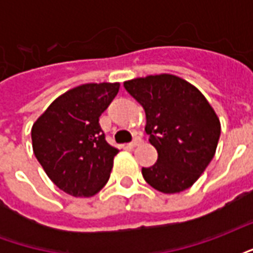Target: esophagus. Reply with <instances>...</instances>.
<instances>
[{"label": "esophagus", "instance_id": "34e87169", "mask_svg": "<svg viewBox=\"0 0 253 253\" xmlns=\"http://www.w3.org/2000/svg\"><path fill=\"white\" fill-rule=\"evenodd\" d=\"M141 142H142V139H141L139 137H135L134 139H132V142L128 143V146H130V148H135V146H138Z\"/></svg>", "mask_w": 253, "mask_h": 253}]
</instances>
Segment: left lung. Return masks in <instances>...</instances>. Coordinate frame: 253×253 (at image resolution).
Returning <instances> with one entry per match:
<instances>
[{
  "label": "left lung",
  "instance_id": "8db88e82",
  "mask_svg": "<svg viewBox=\"0 0 253 253\" xmlns=\"http://www.w3.org/2000/svg\"><path fill=\"white\" fill-rule=\"evenodd\" d=\"M146 114L149 142L159 159L142 168L148 184L164 194L190 188L215 154L221 123L206 97L186 80L157 74L125 81Z\"/></svg>",
  "mask_w": 253,
  "mask_h": 253
}]
</instances>
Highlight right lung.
I'll use <instances>...</instances> for the list:
<instances>
[{
  "instance_id": "obj_1",
  "label": "right lung",
  "mask_w": 253,
  "mask_h": 253,
  "mask_svg": "<svg viewBox=\"0 0 253 253\" xmlns=\"http://www.w3.org/2000/svg\"><path fill=\"white\" fill-rule=\"evenodd\" d=\"M119 83L84 84L48 105L31 130L32 149L47 176L76 198L97 194L107 184L118 149L99 125Z\"/></svg>"
}]
</instances>
